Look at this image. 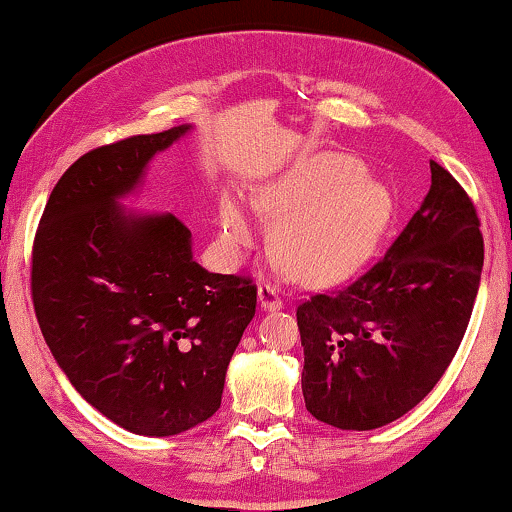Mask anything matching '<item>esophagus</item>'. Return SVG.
Returning a JSON list of instances; mask_svg holds the SVG:
<instances>
[{
  "label": "esophagus",
  "instance_id": "34e87169",
  "mask_svg": "<svg viewBox=\"0 0 512 512\" xmlns=\"http://www.w3.org/2000/svg\"><path fill=\"white\" fill-rule=\"evenodd\" d=\"M258 303H261L263 310L277 312V310H282L284 300H282V296H279V289L275 284L261 282L258 284Z\"/></svg>",
  "mask_w": 512,
  "mask_h": 512
}]
</instances>
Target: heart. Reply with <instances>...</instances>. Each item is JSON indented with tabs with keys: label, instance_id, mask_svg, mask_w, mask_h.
I'll return each instance as SVG.
<instances>
[{
	"label": "heart",
	"instance_id": "1",
	"mask_svg": "<svg viewBox=\"0 0 512 512\" xmlns=\"http://www.w3.org/2000/svg\"><path fill=\"white\" fill-rule=\"evenodd\" d=\"M254 207L270 219L275 249L293 275L312 284L338 282L373 256L387 233L394 200L377 181L363 179L354 158L324 153L256 193ZM219 228L230 247L254 235L249 216L235 200H223Z\"/></svg>",
	"mask_w": 512,
	"mask_h": 512
}]
</instances>
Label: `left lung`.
Here are the masks:
<instances>
[{
	"instance_id": "left-lung-1",
	"label": "left lung",
	"mask_w": 512,
	"mask_h": 512,
	"mask_svg": "<svg viewBox=\"0 0 512 512\" xmlns=\"http://www.w3.org/2000/svg\"><path fill=\"white\" fill-rule=\"evenodd\" d=\"M482 261L473 200L431 160L429 193L387 254L342 289L298 305L305 408L347 431L415 408L464 340Z\"/></svg>"
}]
</instances>
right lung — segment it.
<instances>
[{"label": "right lung", "instance_id": "right-lung-1", "mask_svg": "<svg viewBox=\"0 0 512 512\" xmlns=\"http://www.w3.org/2000/svg\"><path fill=\"white\" fill-rule=\"evenodd\" d=\"M188 130L83 153L55 184L32 244V303L48 349L95 410L139 436H174L219 410L256 314L254 279L195 263L177 216L118 205Z\"/></svg>", "mask_w": 512, "mask_h": 512}]
</instances>
